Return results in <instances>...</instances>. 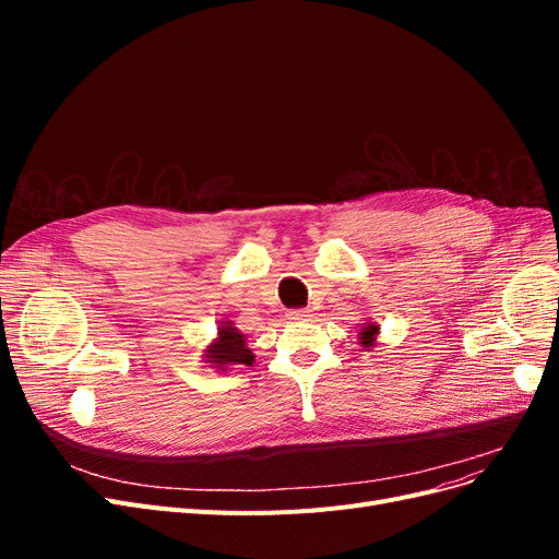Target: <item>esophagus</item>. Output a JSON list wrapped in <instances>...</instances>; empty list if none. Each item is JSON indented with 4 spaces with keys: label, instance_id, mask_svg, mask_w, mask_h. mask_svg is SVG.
<instances>
[{
    "label": "esophagus",
    "instance_id": "esophagus-1",
    "mask_svg": "<svg viewBox=\"0 0 559 559\" xmlns=\"http://www.w3.org/2000/svg\"><path fill=\"white\" fill-rule=\"evenodd\" d=\"M308 317H312L310 308L308 310H294V312H289V319H308Z\"/></svg>",
    "mask_w": 559,
    "mask_h": 559
}]
</instances>
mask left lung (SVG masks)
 <instances>
[{"label": "left lung", "mask_w": 559, "mask_h": 559, "mask_svg": "<svg viewBox=\"0 0 559 559\" xmlns=\"http://www.w3.org/2000/svg\"><path fill=\"white\" fill-rule=\"evenodd\" d=\"M378 335H380L378 321H366V324H361V329H359V345L366 347V349L376 347L378 345Z\"/></svg>", "instance_id": "8db88e82"}]
</instances>
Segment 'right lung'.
<instances>
[{
	"mask_svg": "<svg viewBox=\"0 0 559 559\" xmlns=\"http://www.w3.org/2000/svg\"><path fill=\"white\" fill-rule=\"evenodd\" d=\"M202 361L216 370H230V366H251L253 352L247 347V335L233 321H218L216 337L202 349Z\"/></svg>",
	"mask_w": 559,
	"mask_h": 559,
	"instance_id": "1",
	"label": "right lung"
}]
</instances>
